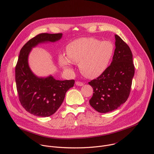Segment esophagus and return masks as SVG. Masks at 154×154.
<instances>
[{"label": "esophagus", "mask_w": 154, "mask_h": 154, "mask_svg": "<svg viewBox=\"0 0 154 154\" xmlns=\"http://www.w3.org/2000/svg\"><path fill=\"white\" fill-rule=\"evenodd\" d=\"M75 85H76L77 86H83L84 83H82V82H75Z\"/></svg>", "instance_id": "1"}]
</instances>
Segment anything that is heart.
Returning a JSON list of instances; mask_svg holds the SVG:
<instances>
[{"label":"heart","mask_w":154,"mask_h":154,"mask_svg":"<svg viewBox=\"0 0 154 154\" xmlns=\"http://www.w3.org/2000/svg\"><path fill=\"white\" fill-rule=\"evenodd\" d=\"M114 53L109 41L92 37H82L69 43L66 48V56L60 55L59 63L66 70L71 69V62L79 64L82 74L87 78H96L108 68Z\"/></svg>","instance_id":"obj_1"}]
</instances>
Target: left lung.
Instances as JSON below:
<instances>
[{
  "label": "left lung",
  "mask_w": 154,
  "mask_h": 154,
  "mask_svg": "<svg viewBox=\"0 0 154 154\" xmlns=\"http://www.w3.org/2000/svg\"><path fill=\"white\" fill-rule=\"evenodd\" d=\"M116 49L111 65L88 83L93 89L90 105L100 113L117 109L129 97L135 68L129 46L117 34Z\"/></svg>",
  "instance_id": "left-lung-1"
}]
</instances>
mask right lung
<instances>
[{
  "label": "right lung",
  "mask_w": 154,
  "mask_h": 154,
  "mask_svg": "<svg viewBox=\"0 0 154 154\" xmlns=\"http://www.w3.org/2000/svg\"><path fill=\"white\" fill-rule=\"evenodd\" d=\"M62 33H42L30 39L21 49L16 66L15 77L19 101L29 113L38 117H49L61 106L66 92L74 86V80H59L52 75L38 77L31 70L28 56L32 48L47 42H55Z\"/></svg>",
  "instance_id": "right-lung-1"
}]
</instances>
